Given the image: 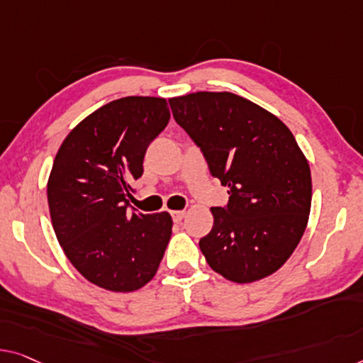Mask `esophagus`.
Returning a JSON list of instances; mask_svg holds the SVG:
<instances>
[{
  "mask_svg": "<svg viewBox=\"0 0 363 363\" xmlns=\"http://www.w3.org/2000/svg\"><path fill=\"white\" fill-rule=\"evenodd\" d=\"M184 215H186V212H184V210H174V212H171L172 221H174V223H181L182 218H184Z\"/></svg>",
  "mask_w": 363,
  "mask_h": 363,
  "instance_id": "34e87169",
  "label": "esophagus"
}]
</instances>
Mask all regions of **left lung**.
Masks as SVG:
<instances>
[{
	"label": "left lung",
	"instance_id": "1",
	"mask_svg": "<svg viewBox=\"0 0 363 363\" xmlns=\"http://www.w3.org/2000/svg\"><path fill=\"white\" fill-rule=\"evenodd\" d=\"M174 121L202 151L210 174L228 186L199 241L208 266L247 284L274 274L305 233L311 172L284 122L245 97L194 93L169 99Z\"/></svg>",
	"mask_w": 363,
	"mask_h": 363
}]
</instances>
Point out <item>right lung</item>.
<instances>
[{
	"mask_svg": "<svg viewBox=\"0 0 363 363\" xmlns=\"http://www.w3.org/2000/svg\"><path fill=\"white\" fill-rule=\"evenodd\" d=\"M169 117L161 97L116 99L78 123L53 161L47 197L57 240L78 272L106 290H138L164 256L171 215L140 213L128 199Z\"/></svg>",
	"mask_w": 363,
	"mask_h": 363,
	"instance_id": "add662e5",
	"label": "right lung"
}]
</instances>
